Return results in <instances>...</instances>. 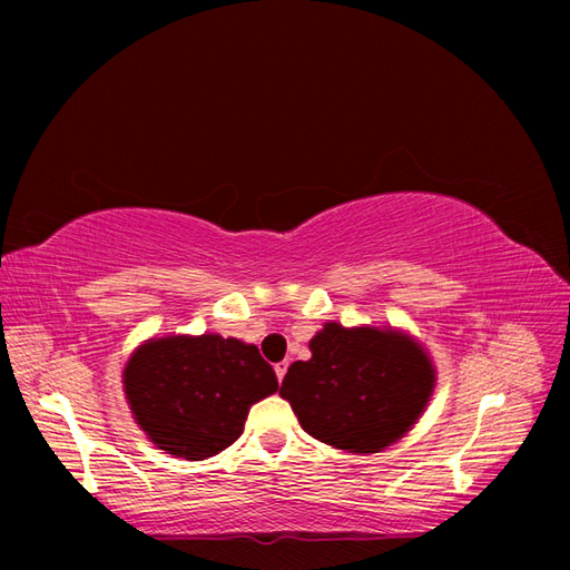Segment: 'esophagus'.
<instances>
[{
	"label": "esophagus",
	"instance_id": "esophagus-1",
	"mask_svg": "<svg viewBox=\"0 0 570 570\" xmlns=\"http://www.w3.org/2000/svg\"><path fill=\"white\" fill-rule=\"evenodd\" d=\"M286 370H288V362H278V365L274 367V372H276V380H278V382H284V374H286Z\"/></svg>",
	"mask_w": 570,
	"mask_h": 570
}]
</instances>
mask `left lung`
Listing matches in <instances>:
<instances>
[{
	"label": "left lung",
	"instance_id": "8db88e82",
	"mask_svg": "<svg viewBox=\"0 0 570 570\" xmlns=\"http://www.w3.org/2000/svg\"><path fill=\"white\" fill-rule=\"evenodd\" d=\"M311 353L288 367L278 394L313 439L350 453L402 439L433 392L431 360L394 331L325 323Z\"/></svg>",
	"mask_w": 570,
	"mask_h": 570
}]
</instances>
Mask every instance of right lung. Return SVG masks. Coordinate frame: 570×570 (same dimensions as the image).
I'll return each mask as SVG.
<instances>
[{"label":"right lung","mask_w":570,"mask_h":570,"mask_svg":"<svg viewBox=\"0 0 570 570\" xmlns=\"http://www.w3.org/2000/svg\"><path fill=\"white\" fill-rule=\"evenodd\" d=\"M276 390V374L259 350L223 335L149 341L125 370L139 426L161 451L186 460L233 445L249 406Z\"/></svg>","instance_id":"right-lung-1"}]
</instances>
